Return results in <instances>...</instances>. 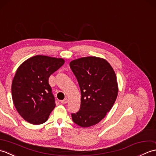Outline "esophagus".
<instances>
[{
  "instance_id": "obj_1",
  "label": "esophagus",
  "mask_w": 156,
  "mask_h": 156,
  "mask_svg": "<svg viewBox=\"0 0 156 156\" xmlns=\"http://www.w3.org/2000/svg\"><path fill=\"white\" fill-rule=\"evenodd\" d=\"M68 102V98H65V99H64V100L61 101V102H62V103L63 105L66 104Z\"/></svg>"
}]
</instances>
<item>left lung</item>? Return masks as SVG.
I'll list each match as a JSON object with an SVG mask.
<instances>
[{"instance_id":"obj_1","label":"left lung","mask_w":156,"mask_h":156,"mask_svg":"<svg viewBox=\"0 0 156 156\" xmlns=\"http://www.w3.org/2000/svg\"><path fill=\"white\" fill-rule=\"evenodd\" d=\"M81 90L80 110L72 120L82 127L98 123L111 111L117 99L118 84L113 68L106 59L80 58L69 63Z\"/></svg>"}]
</instances>
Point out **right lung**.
<instances>
[{"label":"right lung","instance_id":"obj_1","mask_svg":"<svg viewBox=\"0 0 156 156\" xmlns=\"http://www.w3.org/2000/svg\"><path fill=\"white\" fill-rule=\"evenodd\" d=\"M64 62L63 58L37 55L26 59L16 69L11 87L13 104L29 123H44L55 108L48 80Z\"/></svg>","mask_w":156,"mask_h":156}]
</instances>
